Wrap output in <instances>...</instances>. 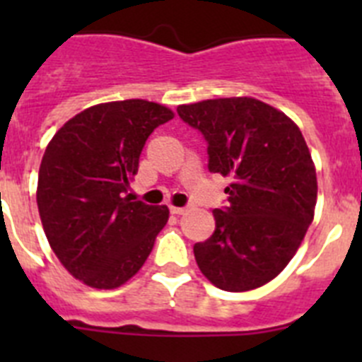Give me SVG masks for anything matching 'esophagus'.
Segmentation results:
<instances>
[{
    "mask_svg": "<svg viewBox=\"0 0 362 362\" xmlns=\"http://www.w3.org/2000/svg\"><path fill=\"white\" fill-rule=\"evenodd\" d=\"M170 212L175 214V216H181V214L187 212V209H183V206H174V204H172V206H170Z\"/></svg>",
    "mask_w": 362,
    "mask_h": 362,
    "instance_id": "esophagus-1",
    "label": "esophagus"
}]
</instances>
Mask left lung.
I'll return each mask as SVG.
<instances>
[{
  "mask_svg": "<svg viewBox=\"0 0 362 362\" xmlns=\"http://www.w3.org/2000/svg\"><path fill=\"white\" fill-rule=\"evenodd\" d=\"M179 117L209 143V168L230 177L228 206L212 238L194 245L197 267L221 290L270 283L292 261L313 221L317 175L299 127L255 98L179 105Z\"/></svg>",
  "mask_w": 362,
  "mask_h": 362,
  "instance_id": "obj_1",
  "label": "left lung"
}]
</instances>
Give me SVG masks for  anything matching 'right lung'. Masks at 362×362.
I'll return each mask as SVG.
<instances>
[{
  "label": "right lung",
  "instance_id": "obj_1",
  "mask_svg": "<svg viewBox=\"0 0 362 362\" xmlns=\"http://www.w3.org/2000/svg\"><path fill=\"white\" fill-rule=\"evenodd\" d=\"M172 117L146 99L99 103L47 145L36 190L41 225L59 263L90 288H117L136 276L168 221V206L127 192L145 141Z\"/></svg>",
  "mask_w": 362,
  "mask_h": 362
}]
</instances>
